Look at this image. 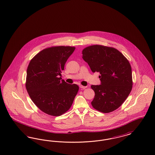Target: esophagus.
<instances>
[{
  "mask_svg": "<svg viewBox=\"0 0 155 155\" xmlns=\"http://www.w3.org/2000/svg\"><path fill=\"white\" fill-rule=\"evenodd\" d=\"M80 87H81V89H84L87 88V87H85V86H82V85H80Z\"/></svg>",
  "mask_w": 155,
  "mask_h": 155,
  "instance_id": "34e87169",
  "label": "esophagus"
}]
</instances>
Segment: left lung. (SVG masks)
<instances>
[{"instance_id":"obj_1","label":"left lung","mask_w":155,"mask_h":155,"mask_svg":"<svg viewBox=\"0 0 155 155\" xmlns=\"http://www.w3.org/2000/svg\"><path fill=\"white\" fill-rule=\"evenodd\" d=\"M82 58L93 73H99L100 85H91L95 93L91 104L96 110L108 113L118 108L132 89L130 63L118 50L100 45L82 51Z\"/></svg>"}]
</instances>
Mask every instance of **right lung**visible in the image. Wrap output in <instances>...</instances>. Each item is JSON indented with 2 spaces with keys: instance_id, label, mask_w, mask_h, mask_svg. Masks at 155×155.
<instances>
[{
  "instance_id": "1",
  "label": "right lung",
  "mask_w": 155,
  "mask_h": 155,
  "mask_svg": "<svg viewBox=\"0 0 155 155\" xmlns=\"http://www.w3.org/2000/svg\"><path fill=\"white\" fill-rule=\"evenodd\" d=\"M75 47L58 46L42 50L29 63L26 88L37 107L52 116L68 111L79 89L59 78Z\"/></svg>"
}]
</instances>
